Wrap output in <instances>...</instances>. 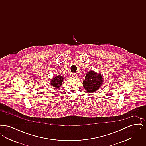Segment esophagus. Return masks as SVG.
<instances>
[{"label":"esophagus","instance_id":"1","mask_svg":"<svg viewBox=\"0 0 146 146\" xmlns=\"http://www.w3.org/2000/svg\"><path fill=\"white\" fill-rule=\"evenodd\" d=\"M72 76L73 78H76L77 77V74H76V73H73L72 74Z\"/></svg>","mask_w":146,"mask_h":146}]
</instances>
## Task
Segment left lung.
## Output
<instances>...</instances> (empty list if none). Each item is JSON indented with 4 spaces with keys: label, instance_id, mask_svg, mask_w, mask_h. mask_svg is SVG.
Here are the masks:
<instances>
[{
    "label": "left lung",
    "instance_id": "obj_1",
    "mask_svg": "<svg viewBox=\"0 0 146 146\" xmlns=\"http://www.w3.org/2000/svg\"><path fill=\"white\" fill-rule=\"evenodd\" d=\"M104 83L103 75L90 70L86 73L83 85L88 92H95Z\"/></svg>",
    "mask_w": 146,
    "mask_h": 146
}]
</instances>
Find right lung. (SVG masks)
<instances>
[{"mask_svg": "<svg viewBox=\"0 0 146 146\" xmlns=\"http://www.w3.org/2000/svg\"><path fill=\"white\" fill-rule=\"evenodd\" d=\"M64 79V76H61V75H57L56 76H54L51 80V84L53 87L57 88L60 87L62 83L63 80Z\"/></svg>", "mask_w": 146, "mask_h": 146, "instance_id": "1", "label": "right lung"}]
</instances>
